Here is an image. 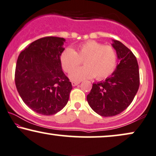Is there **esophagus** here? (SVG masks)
Returning <instances> with one entry per match:
<instances>
[{"label": "esophagus", "mask_w": 156, "mask_h": 156, "mask_svg": "<svg viewBox=\"0 0 156 156\" xmlns=\"http://www.w3.org/2000/svg\"><path fill=\"white\" fill-rule=\"evenodd\" d=\"M78 84H80V82H72V86H76Z\"/></svg>", "instance_id": "34e87169"}]
</instances>
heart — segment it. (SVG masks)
Wrapping results in <instances>:
<instances>
[{
	"label": "heart",
	"instance_id": "heart-1",
	"mask_svg": "<svg viewBox=\"0 0 156 156\" xmlns=\"http://www.w3.org/2000/svg\"><path fill=\"white\" fill-rule=\"evenodd\" d=\"M117 53L111 45H104L95 41L78 45L76 51L68 48L62 53L61 63L66 73H70L84 61L85 66L70 73V80L75 82L92 79L102 80L113 73L117 66Z\"/></svg>",
	"mask_w": 156,
	"mask_h": 156
}]
</instances>
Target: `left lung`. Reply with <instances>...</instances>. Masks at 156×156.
Wrapping results in <instances>:
<instances>
[{"label":"left lung","instance_id":"8db88e82","mask_svg":"<svg viewBox=\"0 0 156 156\" xmlns=\"http://www.w3.org/2000/svg\"><path fill=\"white\" fill-rule=\"evenodd\" d=\"M120 60L111 76L93 83L87 101L91 108L103 117L114 116L129 106L138 92L140 76L138 61L129 48L118 41L112 44Z\"/></svg>","mask_w":156,"mask_h":156}]
</instances>
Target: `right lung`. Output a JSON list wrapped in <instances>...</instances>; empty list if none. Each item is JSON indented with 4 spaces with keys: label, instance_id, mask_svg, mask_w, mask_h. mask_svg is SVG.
Returning <instances> with one entry per match:
<instances>
[{
    "label": "right lung",
    "instance_id": "add662e5",
    "mask_svg": "<svg viewBox=\"0 0 156 156\" xmlns=\"http://www.w3.org/2000/svg\"><path fill=\"white\" fill-rule=\"evenodd\" d=\"M65 39L45 37L33 41L18 58L15 71L17 90L33 111L55 114L67 104L72 84L61 68Z\"/></svg>",
    "mask_w": 156,
    "mask_h": 156
}]
</instances>
